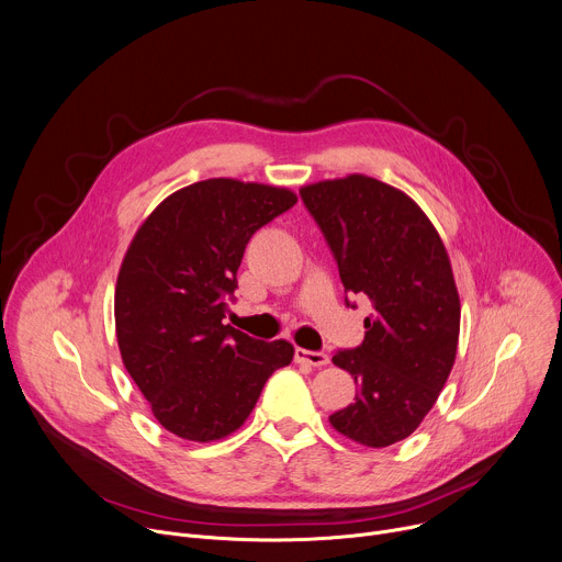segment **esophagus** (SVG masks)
<instances>
[{
  "instance_id": "34e87169",
  "label": "esophagus",
  "mask_w": 562,
  "mask_h": 562,
  "mask_svg": "<svg viewBox=\"0 0 562 562\" xmlns=\"http://www.w3.org/2000/svg\"><path fill=\"white\" fill-rule=\"evenodd\" d=\"M294 361L296 363H307V366H315V368H322L326 366L330 359L326 352H315V350H303V348H296L294 350Z\"/></svg>"
}]
</instances>
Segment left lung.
I'll use <instances>...</instances> for the list:
<instances>
[{
    "instance_id": "1",
    "label": "left lung",
    "mask_w": 562,
    "mask_h": 562,
    "mask_svg": "<svg viewBox=\"0 0 562 562\" xmlns=\"http://www.w3.org/2000/svg\"><path fill=\"white\" fill-rule=\"evenodd\" d=\"M301 199L333 249L344 290L375 307L361 346L333 357L355 378L357 395L330 424L363 447H391L422 424L456 361L460 296L447 247L419 205L378 178L305 184Z\"/></svg>"
}]
</instances>
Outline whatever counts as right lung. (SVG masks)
Instances as JSON below:
<instances>
[{"instance_id": "right-lung-1", "label": "right lung", "mask_w": 562, "mask_h": 562, "mask_svg": "<svg viewBox=\"0 0 562 562\" xmlns=\"http://www.w3.org/2000/svg\"><path fill=\"white\" fill-rule=\"evenodd\" d=\"M296 203L285 187L210 178L167 196L138 227L115 283L122 363L154 417L192 442L227 438L268 378L292 361L285 339L223 324L252 234Z\"/></svg>"}]
</instances>
